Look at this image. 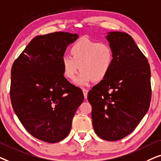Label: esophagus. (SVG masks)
<instances>
[{
  "instance_id": "34e87169",
  "label": "esophagus",
  "mask_w": 161,
  "mask_h": 161,
  "mask_svg": "<svg viewBox=\"0 0 161 161\" xmlns=\"http://www.w3.org/2000/svg\"><path fill=\"white\" fill-rule=\"evenodd\" d=\"M82 92H83V94H84L85 98V99H87V93H88V91L84 88V89H82Z\"/></svg>"
}]
</instances>
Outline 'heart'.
<instances>
[{
	"label": "heart",
	"instance_id": "1",
	"mask_svg": "<svg viewBox=\"0 0 161 161\" xmlns=\"http://www.w3.org/2000/svg\"><path fill=\"white\" fill-rule=\"evenodd\" d=\"M71 56L62 57L63 74L67 79H74V84L80 87L88 85L92 81L100 82L108 76L114 63V54L108 43L83 38L70 48Z\"/></svg>",
	"mask_w": 161,
	"mask_h": 161
}]
</instances>
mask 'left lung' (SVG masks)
Returning a JSON list of instances; mask_svg holds the SVG:
<instances>
[{
  "instance_id": "8db88e82",
  "label": "left lung",
  "mask_w": 161,
  "mask_h": 161,
  "mask_svg": "<svg viewBox=\"0 0 161 161\" xmlns=\"http://www.w3.org/2000/svg\"><path fill=\"white\" fill-rule=\"evenodd\" d=\"M105 37L114 63L108 76L89 91L87 99L96 135L113 141L131 133L149 110L151 71L147 59L130 34L110 31Z\"/></svg>"
}]
</instances>
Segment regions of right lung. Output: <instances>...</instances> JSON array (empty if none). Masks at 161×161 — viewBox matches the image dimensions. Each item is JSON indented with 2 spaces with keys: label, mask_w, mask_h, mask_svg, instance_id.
I'll return each mask as SVG.
<instances>
[{
  "label": "right lung",
  "mask_w": 161,
  "mask_h": 161,
  "mask_svg": "<svg viewBox=\"0 0 161 161\" xmlns=\"http://www.w3.org/2000/svg\"><path fill=\"white\" fill-rule=\"evenodd\" d=\"M78 38L64 31L37 36L12 65V108L25 129L45 142H59L69 134L84 101L82 90L64 77L61 64L67 47Z\"/></svg>",
  "instance_id": "add662e5"
}]
</instances>
